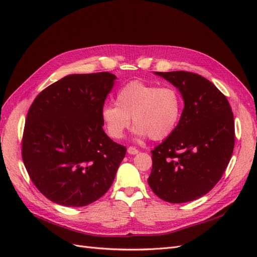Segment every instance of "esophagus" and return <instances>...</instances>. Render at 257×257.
I'll return each mask as SVG.
<instances>
[{"label": "esophagus", "mask_w": 257, "mask_h": 257, "mask_svg": "<svg viewBox=\"0 0 257 257\" xmlns=\"http://www.w3.org/2000/svg\"><path fill=\"white\" fill-rule=\"evenodd\" d=\"M139 151L136 149L135 147H128L127 148V153L128 154H132V155H135V154H137Z\"/></svg>", "instance_id": "obj_1"}]
</instances>
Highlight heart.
<instances>
[{"label":"heart","mask_w":257,"mask_h":257,"mask_svg":"<svg viewBox=\"0 0 257 257\" xmlns=\"http://www.w3.org/2000/svg\"><path fill=\"white\" fill-rule=\"evenodd\" d=\"M115 102L100 109L107 133L113 139L123 136L132 118L136 136L162 141L174 133L182 113L181 94L172 85L130 81L116 92Z\"/></svg>","instance_id":"obj_1"}]
</instances>
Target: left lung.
Returning a JSON list of instances; mask_svg holds the SVG:
<instances>
[{
	"label": "left lung",
	"instance_id": "obj_1",
	"mask_svg": "<svg viewBox=\"0 0 257 257\" xmlns=\"http://www.w3.org/2000/svg\"><path fill=\"white\" fill-rule=\"evenodd\" d=\"M154 74L179 90L184 108L174 133L151 151L148 183L163 200L188 203L211 191L226 169L235 146L234 114L227 98L203 76Z\"/></svg>",
	"mask_w": 257,
	"mask_h": 257
}]
</instances>
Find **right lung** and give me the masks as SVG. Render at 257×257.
Returning <instances> with one entry per match:
<instances>
[{
  "mask_svg": "<svg viewBox=\"0 0 257 257\" xmlns=\"http://www.w3.org/2000/svg\"><path fill=\"white\" fill-rule=\"evenodd\" d=\"M116 77L73 74L36 96L28 111L22 160L44 196L83 207L109 190L126 148L103 130L100 109Z\"/></svg>",
  "mask_w": 257,
  "mask_h": 257,
  "instance_id": "add662e5",
  "label": "right lung"
}]
</instances>
